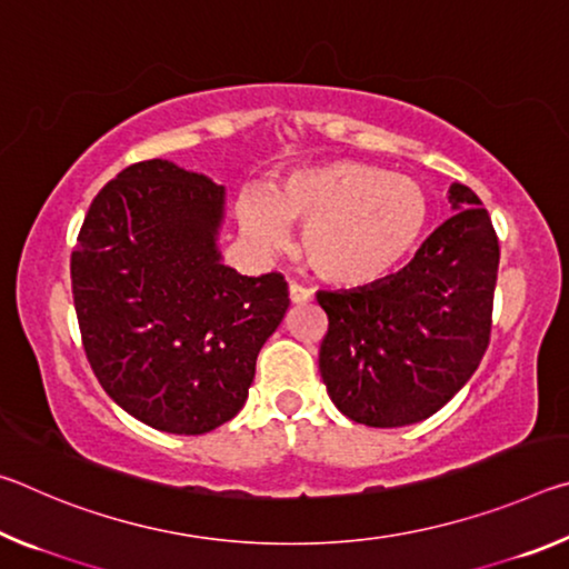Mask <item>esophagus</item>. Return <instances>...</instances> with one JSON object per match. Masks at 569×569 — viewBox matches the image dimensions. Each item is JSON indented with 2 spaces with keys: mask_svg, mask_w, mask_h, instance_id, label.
Segmentation results:
<instances>
[{
  "mask_svg": "<svg viewBox=\"0 0 569 569\" xmlns=\"http://www.w3.org/2000/svg\"><path fill=\"white\" fill-rule=\"evenodd\" d=\"M288 296H291L293 306H303V303L311 301V291H308V288H303V286H298V283L288 286Z\"/></svg>",
  "mask_w": 569,
  "mask_h": 569,
  "instance_id": "34e87169",
  "label": "esophagus"
}]
</instances>
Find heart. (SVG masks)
<instances>
[{
    "label": "heart",
    "instance_id": "obj_1",
    "mask_svg": "<svg viewBox=\"0 0 569 569\" xmlns=\"http://www.w3.org/2000/svg\"><path fill=\"white\" fill-rule=\"evenodd\" d=\"M236 218L263 250L286 246V226L301 228L303 261L316 278L363 288L417 253L431 226V200L409 176L363 160H326L291 170L268 192H240Z\"/></svg>",
    "mask_w": 569,
    "mask_h": 569
}]
</instances>
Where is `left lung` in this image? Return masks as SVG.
I'll list each match as a JSON object with an SVG mask.
<instances>
[{"label": "left lung", "mask_w": 569, "mask_h": 569, "mask_svg": "<svg viewBox=\"0 0 569 569\" xmlns=\"http://www.w3.org/2000/svg\"><path fill=\"white\" fill-rule=\"evenodd\" d=\"M457 210L399 273L351 291H321L329 316L319 369L336 409L366 427L429 419L477 371L492 331L499 243L467 186Z\"/></svg>", "instance_id": "1"}]
</instances>
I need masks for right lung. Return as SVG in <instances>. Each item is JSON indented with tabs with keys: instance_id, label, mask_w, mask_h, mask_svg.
<instances>
[{
	"instance_id": "1",
	"label": "right lung",
	"mask_w": 569,
	"mask_h": 569,
	"mask_svg": "<svg viewBox=\"0 0 569 569\" xmlns=\"http://www.w3.org/2000/svg\"><path fill=\"white\" fill-rule=\"evenodd\" d=\"M226 188L170 160L118 172L72 250L82 343L110 399L168 435L243 409L256 359L288 311L283 276H240L218 248Z\"/></svg>"
}]
</instances>
